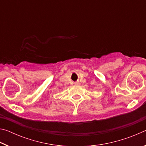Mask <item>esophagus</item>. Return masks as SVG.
Returning <instances> with one entry per match:
<instances>
[{
	"mask_svg": "<svg viewBox=\"0 0 146 146\" xmlns=\"http://www.w3.org/2000/svg\"><path fill=\"white\" fill-rule=\"evenodd\" d=\"M78 84H79V82H76L75 83V85H78Z\"/></svg>",
	"mask_w": 146,
	"mask_h": 146,
	"instance_id": "obj_1",
	"label": "esophagus"
}]
</instances>
